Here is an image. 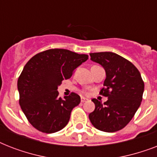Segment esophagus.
Here are the masks:
<instances>
[{
	"mask_svg": "<svg viewBox=\"0 0 157 157\" xmlns=\"http://www.w3.org/2000/svg\"><path fill=\"white\" fill-rule=\"evenodd\" d=\"M87 100H88V99L85 98V97H81V103H85V102H86V101H87Z\"/></svg>",
	"mask_w": 157,
	"mask_h": 157,
	"instance_id": "esophagus-1",
	"label": "esophagus"
}]
</instances>
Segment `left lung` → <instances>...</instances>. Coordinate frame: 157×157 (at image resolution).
Wrapping results in <instances>:
<instances>
[{"label":"left lung","mask_w":157,"mask_h":157,"mask_svg":"<svg viewBox=\"0 0 157 157\" xmlns=\"http://www.w3.org/2000/svg\"><path fill=\"white\" fill-rule=\"evenodd\" d=\"M90 59L100 64L106 72L100 94L107 97L104 103L93 98L95 109L90 121L101 131H118L134 117L143 99L144 82L134 64L112 52L91 53Z\"/></svg>","instance_id":"obj_1"}]
</instances>
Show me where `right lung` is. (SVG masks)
I'll use <instances>...</instances> for the list:
<instances>
[{"mask_svg": "<svg viewBox=\"0 0 157 157\" xmlns=\"http://www.w3.org/2000/svg\"><path fill=\"white\" fill-rule=\"evenodd\" d=\"M88 57L52 49L36 54L26 63L18 80L19 104L34 128L52 134L67 124L71 110L80 103L81 98L71 93L61 98L57 90Z\"/></svg>", "mask_w": 157, "mask_h": 157, "instance_id": "add662e5", "label": "right lung"}]
</instances>
